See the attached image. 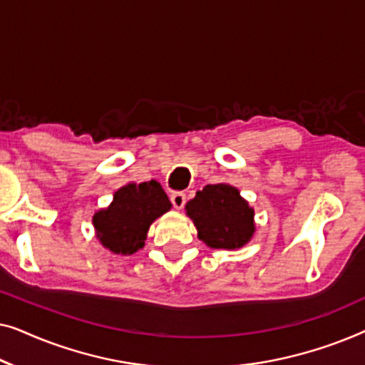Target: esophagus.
I'll return each mask as SVG.
<instances>
[{"label":"esophagus","instance_id":"esophagus-1","mask_svg":"<svg viewBox=\"0 0 365 365\" xmlns=\"http://www.w3.org/2000/svg\"><path fill=\"white\" fill-rule=\"evenodd\" d=\"M171 202L176 209H182L186 204V194L184 192H173L171 194Z\"/></svg>","mask_w":365,"mask_h":365}]
</instances>
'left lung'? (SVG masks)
Here are the masks:
<instances>
[{
    "label": "left lung",
    "mask_w": 365,
    "mask_h": 365,
    "mask_svg": "<svg viewBox=\"0 0 365 365\" xmlns=\"http://www.w3.org/2000/svg\"><path fill=\"white\" fill-rule=\"evenodd\" d=\"M184 209L197 229V237L212 249H239L256 232L254 209L227 182L207 184Z\"/></svg>",
    "instance_id": "8db88e82"
}]
</instances>
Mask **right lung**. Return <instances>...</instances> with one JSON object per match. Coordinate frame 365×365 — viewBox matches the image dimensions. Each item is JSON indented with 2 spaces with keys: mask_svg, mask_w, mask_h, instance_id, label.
<instances>
[{
  "mask_svg": "<svg viewBox=\"0 0 365 365\" xmlns=\"http://www.w3.org/2000/svg\"><path fill=\"white\" fill-rule=\"evenodd\" d=\"M171 207L168 194L154 179L128 182L114 192L108 207L94 212V232L104 249L131 256L144 247L151 224Z\"/></svg>",
  "mask_w": 365,
  "mask_h": 365,
  "instance_id": "right-lung-1",
  "label": "right lung"
}]
</instances>
